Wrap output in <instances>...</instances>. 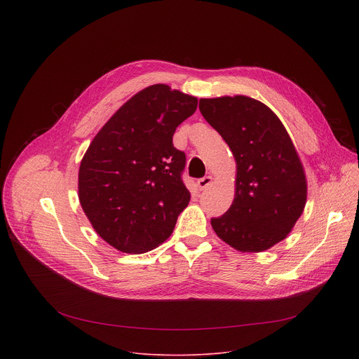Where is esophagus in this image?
I'll return each mask as SVG.
<instances>
[{
    "instance_id": "34e87169",
    "label": "esophagus",
    "mask_w": 359,
    "mask_h": 359,
    "mask_svg": "<svg viewBox=\"0 0 359 359\" xmlns=\"http://www.w3.org/2000/svg\"><path fill=\"white\" fill-rule=\"evenodd\" d=\"M212 182H213V177H212V176H204V177H201V179L197 180V186H198L200 190H204L208 186L212 184Z\"/></svg>"
}]
</instances>
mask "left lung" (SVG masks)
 <instances>
[{
	"label": "left lung",
	"mask_w": 359,
	"mask_h": 359,
	"mask_svg": "<svg viewBox=\"0 0 359 359\" xmlns=\"http://www.w3.org/2000/svg\"><path fill=\"white\" fill-rule=\"evenodd\" d=\"M198 109L233 151L236 196L212 219L216 234L243 252L280 243L301 216L306 180L297 150L277 115L248 96L200 99Z\"/></svg>",
	"instance_id": "obj_1"
}]
</instances>
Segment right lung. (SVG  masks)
Segmentation results:
<instances>
[{
	"label": "right lung",
	"instance_id": "1",
	"mask_svg": "<svg viewBox=\"0 0 359 359\" xmlns=\"http://www.w3.org/2000/svg\"><path fill=\"white\" fill-rule=\"evenodd\" d=\"M197 99L151 85L119 108L89 144L79 168L81 206L95 231L123 252H144L173 233L190 201L176 128Z\"/></svg>",
	"mask_w": 359,
	"mask_h": 359
}]
</instances>
